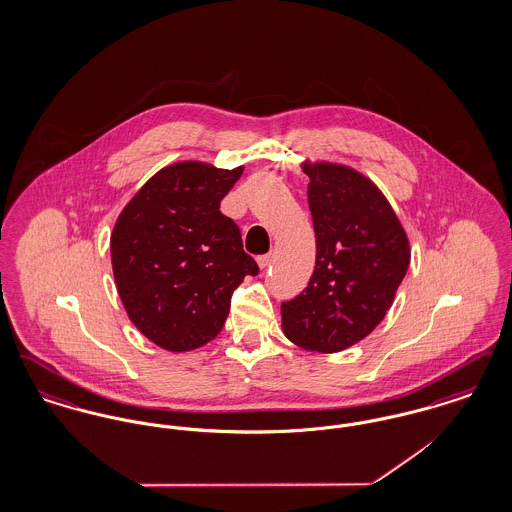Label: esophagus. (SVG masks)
Here are the masks:
<instances>
[{
    "mask_svg": "<svg viewBox=\"0 0 512 512\" xmlns=\"http://www.w3.org/2000/svg\"><path fill=\"white\" fill-rule=\"evenodd\" d=\"M257 263H259V267L267 268L268 263H270V253H267V255H259V257H257Z\"/></svg>",
    "mask_w": 512,
    "mask_h": 512,
    "instance_id": "1",
    "label": "esophagus"
}]
</instances>
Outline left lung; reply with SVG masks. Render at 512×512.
Listing matches in <instances>:
<instances>
[{
    "label": "left lung",
    "instance_id": "left-lung-1",
    "mask_svg": "<svg viewBox=\"0 0 512 512\" xmlns=\"http://www.w3.org/2000/svg\"><path fill=\"white\" fill-rule=\"evenodd\" d=\"M305 172L317 263L307 288L282 301V328L303 349L336 353L386 317L411 251L388 199L363 174L330 163Z\"/></svg>",
    "mask_w": 512,
    "mask_h": 512
}]
</instances>
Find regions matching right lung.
Instances as JSON below:
<instances>
[{
  "label": "right lung",
  "mask_w": 512,
  "mask_h": 512,
  "mask_svg": "<svg viewBox=\"0 0 512 512\" xmlns=\"http://www.w3.org/2000/svg\"><path fill=\"white\" fill-rule=\"evenodd\" d=\"M244 167L222 171L176 163L149 178L111 234L122 305L136 328L163 349L190 351L217 338L232 293L259 274L240 228L220 213Z\"/></svg>",
  "instance_id": "add662e5"
}]
</instances>
